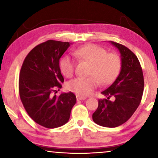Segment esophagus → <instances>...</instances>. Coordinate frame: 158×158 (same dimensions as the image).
I'll list each match as a JSON object with an SVG mask.
<instances>
[{"instance_id": "obj_1", "label": "esophagus", "mask_w": 158, "mask_h": 158, "mask_svg": "<svg viewBox=\"0 0 158 158\" xmlns=\"http://www.w3.org/2000/svg\"><path fill=\"white\" fill-rule=\"evenodd\" d=\"M76 98H77V101L85 100V99H86L85 97L82 96H79V95H77V96H76Z\"/></svg>"}]
</instances>
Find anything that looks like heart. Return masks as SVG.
<instances>
[{
  "label": "heart",
  "instance_id": "obj_1",
  "mask_svg": "<svg viewBox=\"0 0 158 158\" xmlns=\"http://www.w3.org/2000/svg\"><path fill=\"white\" fill-rule=\"evenodd\" d=\"M74 55L91 64L89 75H94L88 77H75L67 84L69 90L79 96H85L91 94L98 85V81L103 85L112 83L122 68V60L117 54L107 53L104 48L96 44H87L80 47L74 51ZM59 67L64 76H73L75 62L70 57H62L60 60Z\"/></svg>",
  "mask_w": 158,
  "mask_h": 158
}]
</instances>
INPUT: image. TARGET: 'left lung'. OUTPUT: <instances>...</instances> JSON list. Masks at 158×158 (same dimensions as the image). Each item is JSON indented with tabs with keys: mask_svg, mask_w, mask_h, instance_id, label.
<instances>
[{
	"mask_svg": "<svg viewBox=\"0 0 158 158\" xmlns=\"http://www.w3.org/2000/svg\"><path fill=\"white\" fill-rule=\"evenodd\" d=\"M110 43L119 51L122 68L115 81L101 92L106 98L99 99L92 117L96 124L113 128L126 122L139 106L143 94L144 77L137 56L124 45L111 41Z\"/></svg>",
	"mask_w": 158,
	"mask_h": 158,
	"instance_id": "8db88e82",
	"label": "left lung"
}]
</instances>
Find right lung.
<instances>
[{
    "instance_id": "right-lung-1",
    "label": "right lung",
    "mask_w": 158,
    "mask_h": 158,
    "mask_svg": "<svg viewBox=\"0 0 158 158\" xmlns=\"http://www.w3.org/2000/svg\"><path fill=\"white\" fill-rule=\"evenodd\" d=\"M70 44L55 40L43 42L31 49L21 67L19 82L21 102L30 117L46 128L65 124L76 103L72 92L53 95L64 82L59 62Z\"/></svg>"
}]
</instances>
